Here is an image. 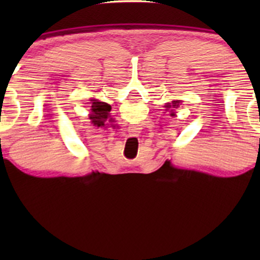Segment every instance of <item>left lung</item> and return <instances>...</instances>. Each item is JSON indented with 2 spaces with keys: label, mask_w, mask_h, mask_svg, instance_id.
<instances>
[{
  "label": "left lung",
  "mask_w": 260,
  "mask_h": 260,
  "mask_svg": "<svg viewBox=\"0 0 260 260\" xmlns=\"http://www.w3.org/2000/svg\"><path fill=\"white\" fill-rule=\"evenodd\" d=\"M178 103H180V101H172V104H168V105L165 106L166 110H169L170 107H176V106H178ZM171 111H172V110H171ZM171 116H175V112H171Z\"/></svg>",
  "instance_id": "obj_1"
}]
</instances>
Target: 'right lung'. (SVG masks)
<instances>
[{
	"instance_id": "right-lung-1",
	"label": "right lung",
	"mask_w": 260,
	"mask_h": 260,
	"mask_svg": "<svg viewBox=\"0 0 260 260\" xmlns=\"http://www.w3.org/2000/svg\"><path fill=\"white\" fill-rule=\"evenodd\" d=\"M111 110V106L109 104L103 103V101L99 100H92L91 103V109H90V120L95 126L101 127L105 124V121L109 117V112Z\"/></svg>"
}]
</instances>
